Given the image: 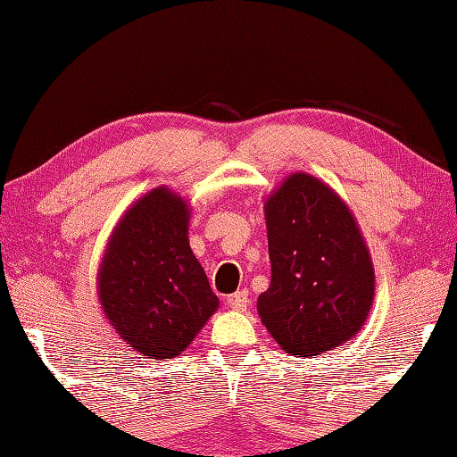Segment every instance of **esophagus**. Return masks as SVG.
<instances>
[{"label": "esophagus", "mask_w": 457, "mask_h": 457, "mask_svg": "<svg viewBox=\"0 0 457 457\" xmlns=\"http://www.w3.org/2000/svg\"><path fill=\"white\" fill-rule=\"evenodd\" d=\"M228 304L231 310H236V312H244L249 304V298H247V290H237L236 295H231Z\"/></svg>", "instance_id": "obj_1"}]
</instances>
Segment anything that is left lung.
<instances>
[{
	"label": "left lung",
	"mask_w": 457,
	"mask_h": 457,
	"mask_svg": "<svg viewBox=\"0 0 457 457\" xmlns=\"http://www.w3.org/2000/svg\"><path fill=\"white\" fill-rule=\"evenodd\" d=\"M263 210L273 273L257 312L267 332L296 357L349 342L375 298L371 253L352 210L308 172H290Z\"/></svg>",
	"instance_id": "left-lung-1"
}]
</instances>
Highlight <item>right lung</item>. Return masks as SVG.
Listing matches in <instances>:
<instances>
[{"mask_svg":"<svg viewBox=\"0 0 457 457\" xmlns=\"http://www.w3.org/2000/svg\"><path fill=\"white\" fill-rule=\"evenodd\" d=\"M188 200L169 187L143 194L115 223L98 267V303L131 352L180 355L220 306L188 244Z\"/></svg>","mask_w":457,"mask_h":457,"instance_id":"obj_1","label":"right lung"}]
</instances>
